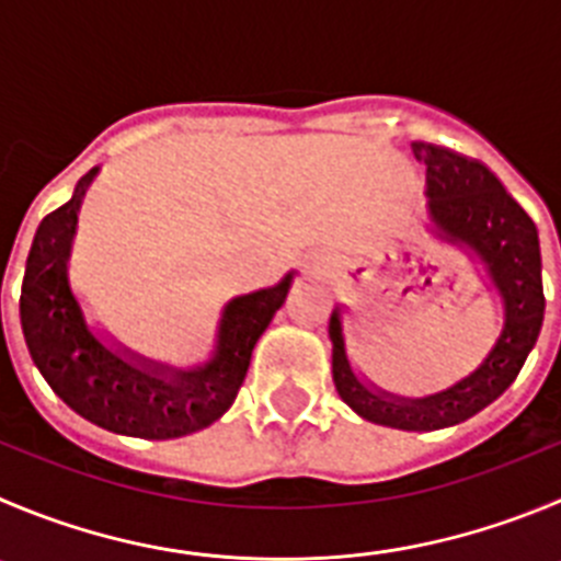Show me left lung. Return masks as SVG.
<instances>
[{
	"mask_svg": "<svg viewBox=\"0 0 561 561\" xmlns=\"http://www.w3.org/2000/svg\"><path fill=\"white\" fill-rule=\"evenodd\" d=\"M412 151L426 165L428 213L437 232L473 249L493 276L504 301V332L490 357L468 379L426 399H399L354 374L345 354L340 310L332 312L329 337L332 379L345 404L381 426L432 432L473 417L517 379L540 334L546 293L537 227L493 171L443 146L412 144Z\"/></svg>",
	"mask_w": 561,
	"mask_h": 561,
	"instance_id": "1",
	"label": "left lung"
}]
</instances>
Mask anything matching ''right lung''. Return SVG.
<instances>
[{"label": "right lung", "mask_w": 561, "mask_h": 561, "mask_svg": "<svg viewBox=\"0 0 561 561\" xmlns=\"http://www.w3.org/2000/svg\"><path fill=\"white\" fill-rule=\"evenodd\" d=\"M96 171H88L71 202L49 213L35 232L21 285V329L30 357L51 390L85 421L129 437H185L232 407L256 340L285 301L293 276L229 301L216 354L198 368L174 370L118 352L88 327L66 274L77 213Z\"/></svg>", "instance_id": "1"}]
</instances>
